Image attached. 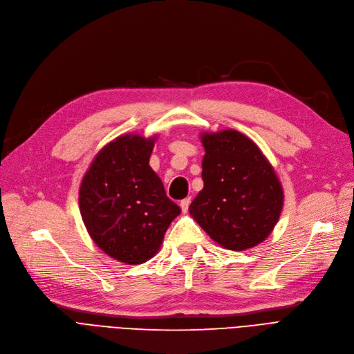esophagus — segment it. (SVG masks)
Returning <instances> with one entry per match:
<instances>
[{
  "label": "esophagus",
  "mask_w": 354,
  "mask_h": 354,
  "mask_svg": "<svg viewBox=\"0 0 354 354\" xmlns=\"http://www.w3.org/2000/svg\"><path fill=\"white\" fill-rule=\"evenodd\" d=\"M189 204H191V197H187V198H184L180 201V208H182V212L184 213H187L188 212V208H189Z\"/></svg>",
  "instance_id": "34e87169"
}]
</instances>
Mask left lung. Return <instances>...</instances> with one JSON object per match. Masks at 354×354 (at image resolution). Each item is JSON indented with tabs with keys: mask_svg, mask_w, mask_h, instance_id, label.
Segmentation results:
<instances>
[{
	"mask_svg": "<svg viewBox=\"0 0 354 354\" xmlns=\"http://www.w3.org/2000/svg\"><path fill=\"white\" fill-rule=\"evenodd\" d=\"M204 188L189 213L214 242L245 251L268 238L283 208V188L257 144L234 129L203 133Z\"/></svg>",
	"mask_w": 354,
	"mask_h": 354,
	"instance_id": "left-lung-1",
	"label": "left lung"
}]
</instances>
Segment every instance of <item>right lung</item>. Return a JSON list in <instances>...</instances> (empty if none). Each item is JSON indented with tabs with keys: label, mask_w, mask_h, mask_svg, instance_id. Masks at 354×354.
I'll list each match as a JSON object with an SVG mask.
<instances>
[{
	"label": "right lung",
	"mask_w": 354,
	"mask_h": 354,
	"mask_svg": "<svg viewBox=\"0 0 354 354\" xmlns=\"http://www.w3.org/2000/svg\"><path fill=\"white\" fill-rule=\"evenodd\" d=\"M154 140L127 134L106 144L86 172L78 197L91 239L129 266L154 257L180 213L149 165Z\"/></svg>",
	"instance_id": "right-lung-1"
}]
</instances>
